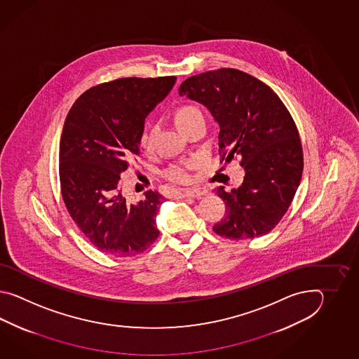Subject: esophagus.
Masks as SVG:
<instances>
[{"label": "esophagus", "instance_id": "obj_1", "mask_svg": "<svg viewBox=\"0 0 359 359\" xmlns=\"http://www.w3.org/2000/svg\"><path fill=\"white\" fill-rule=\"evenodd\" d=\"M205 195V192L203 190H198V189H190V190H183L182 196L183 198H200Z\"/></svg>", "mask_w": 359, "mask_h": 359}]
</instances>
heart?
Wrapping results in <instances>:
<instances>
[{
    "instance_id": "1",
    "label": "heart",
    "mask_w": 359,
    "mask_h": 359,
    "mask_svg": "<svg viewBox=\"0 0 359 359\" xmlns=\"http://www.w3.org/2000/svg\"><path fill=\"white\" fill-rule=\"evenodd\" d=\"M198 119H204V115L200 110V107H195V105H182V107H178L175 113V122L178 126V128L183 132ZM140 144L144 147L146 153H151L154 150V130L144 132L140 138ZM198 165V158L180 161V163L170 165L165 170V176L168 177V180L173 182H189L191 180V170L196 168Z\"/></svg>"
}]
</instances>
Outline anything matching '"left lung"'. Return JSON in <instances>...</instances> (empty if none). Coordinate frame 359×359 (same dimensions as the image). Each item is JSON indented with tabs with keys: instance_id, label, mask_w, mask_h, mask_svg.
Returning a JSON list of instances; mask_svg holds the SVG:
<instances>
[{
	"instance_id": "8db88e82",
	"label": "left lung",
	"mask_w": 359,
	"mask_h": 359,
	"mask_svg": "<svg viewBox=\"0 0 359 359\" xmlns=\"http://www.w3.org/2000/svg\"><path fill=\"white\" fill-rule=\"evenodd\" d=\"M180 95L209 109L219 126L221 161L238 156L245 169L238 189L217 190L227 210L214 232L232 240L266 235L287 212L303 173V149L289 110L269 86L232 68L187 78Z\"/></svg>"
}]
</instances>
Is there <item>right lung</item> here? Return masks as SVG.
Here are the masks:
<instances>
[{
  "instance_id": "obj_1",
  "label": "right lung",
  "mask_w": 359,
  "mask_h": 359,
  "mask_svg": "<svg viewBox=\"0 0 359 359\" xmlns=\"http://www.w3.org/2000/svg\"><path fill=\"white\" fill-rule=\"evenodd\" d=\"M175 83L172 76L97 84L67 115L59 151L61 195L78 229L104 254L133 257L159 236L155 218L164 198L146 191L130 204L121 173L140 154L146 116Z\"/></svg>"
}]
</instances>
